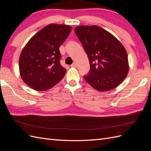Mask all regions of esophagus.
Wrapping results in <instances>:
<instances>
[{
  "mask_svg": "<svg viewBox=\"0 0 151 151\" xmlns=\"http://www.w3.org/2000/svg\"><path fill=\"white\" fill-rule=\"evenodd\" d=\"M71 67H72L76 68V67H77V63H76V62H74V63H73L71 65Z\"/></svg>",
  "mask_w": 151,
  "mask_h": 151,
  "instance_id": "esophagus-1",
  "label": "esophagus"
}]
</instances>
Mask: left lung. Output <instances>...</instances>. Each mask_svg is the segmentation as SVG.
I'll use <instances>...</instances> for the list:
<instances>
[{"instance_id":"8db88e82","label":"left lung","mask_w":151,"mask_h":151,"mask_svg":"<svg viewBox=\"0 0 151 151\" xmlns=\"http://www.w3.org/2000/svg\"><path fill=\"white\" fill-rule=\"evenodd\" d=\"M75 33L89 58L87 83L99 91L120 85L129 72V61L122 44L108 31L98 26H79Z\"/></svg>"}]
</instances>
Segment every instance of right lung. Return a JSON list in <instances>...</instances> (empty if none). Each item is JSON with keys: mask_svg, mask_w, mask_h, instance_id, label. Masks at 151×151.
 <instances>
[{"mask_svg": "<svg viewBox=\"0 0 151 151\" xmlns=\"http://www.w3.org/2000/svg\"><path fill=\"white\" fill-rule=\"evenodd\" d=\"M72 30L68 25L50 24L40 30L22 49L19 60L24 83L36 91H46L60 82L66 69L60 63V45Z\"/></svg>", "mask_w": 151, "mask_h": 151, "instance_id": "1", "label": "right lung"}]
</instances>
